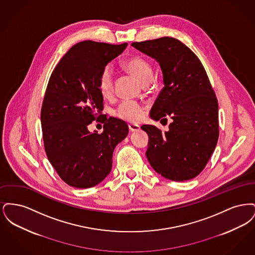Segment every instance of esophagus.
Returning <instances> with one entry per match:
<instances>
[{"mask_svg": "<svg viewBox=\"0 0 255 255\" xmlns=\"http://www.w3.org/2000/svg\"><path fill=\"white\" fill-rule=\"evenodd\" d=\"M129 130L131 132H135V131H138L139 130V126L137 124H129Z\"/></svg>", "mask_w": 255, "mask_h": 255, "instance_id": "esophagus-1", "label": "esophagus"}]
</instances>
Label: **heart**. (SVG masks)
I'll list each match as a JSON object with an SVG mask.
<instances>
[{
    "instance_id": "obj_1",
    "label": "heart",
    "mask_w": 255,
    "mask_h": 255,
    "mask_svg": "<svg viewBox=\"0 0 255 255\" xmlns=\"http://www.w3.org/2000/svg\"><path fill=\"white\" fill-rule=\"evenodd\" d=\"M125 69L133 75L142 85L147 86L152 80L153 70L150 63L139 55H133L124 62ZM98 90L104 97L114 94V73L110 66H106L98 78ZM116 116L122 121L138 122L144 115V108L132 100H124L115 111Z\"/></svg>"
}]
</instances>
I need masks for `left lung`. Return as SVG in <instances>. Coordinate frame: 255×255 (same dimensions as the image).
<instances>
[{"instance_id":"1","label":"left lung","mask_w":255,"mask_h":255,"mask_svg":"<svg viewBox=\"0 0 255 255\" xmlns=\"http://www.w3.org/2000/svg\"><path fill=\"white\" fill-rule=\"evenodd\" d=\"M132 46L158 61L164 87L150 117H170L169 130L142 125L149 141L146 157L154 170L176 182L197 177L208 162L219 137L218 101L206 70L194 52L172 37Z\"/></svg>"}]
</instances>
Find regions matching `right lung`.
<instances>
[{
	"instance_id": "add662e5",
	"label": "right lung",
	"mask_w": 255,
	"mask_h": 255,
	"mask_svg": "<svg viewBox=\"0 0 255 255\" xmlns=\"http://www.w3.org/2000/svg\"><path fill=\"white\" fill-rule=\"evenodd\" d=\"M126 47L127 43H77L49 77L41 109L45 151L61 179L73 187L102 182L112 169L114 149L129 132L123 121L103 117V96L98 90L102 70ZM96 119L105 123L101 134L87 130Z\"/></svg>"
}]
</instances>
